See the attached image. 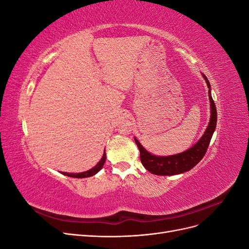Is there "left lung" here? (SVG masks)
<instances>
[{"label":"left lung","mask_w":249,"mask_h":249,"mask_svg":"<svg viewBox=\"0 0 249 249\" xmlns=\"http://www.w3.org/2000/svg\"><path fill=\"white\" fill-rule=\"evenodd\" d=\"M205 78L207 85L209 87V99L211 103V118L210 123L207 127L205 134L202 137L198 140L196 144H194L191 148L184 153H180L178 155L168 156V157H157L155 155L149 154L145 148L143 147L139 141L135 138V142L140 150V160L143 166L145 167L146 170L152 172L153 175L157 176H173L178 175V173H183L188 170L193 168L195 165L198 164V162L202 159L205 156L206 152L208 150L211 138L213 136V133L216 127L217 122V111L215 103L211 95V85L205 74H202Z\"/></svg>","instance_id":"1"}]
</instances>
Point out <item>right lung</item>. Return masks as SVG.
<instances>
[{
	"instance_id": "obj_1",
	"label": "right lung",
	"mask_w": 249,
	"mask_h": 249,
	"mask_svg": "<svg viewBox=\"0 0 249 249\" xmlns=\"http://www.w3.org/2000/svg\"><path fill=\"white\" fill-rule=\"evenodd\" d=\"M105 161H106V153H104L103 155V158L101 159V161L97 163L95 166L93 168H91L90 170H87L85 172H81V173H69V172H62L64 176H67V177H71V178H88V177H92L94 176L95 173L99 172L102 167L104 166L105 164Z\"/></svg>"
}]
</instances>
